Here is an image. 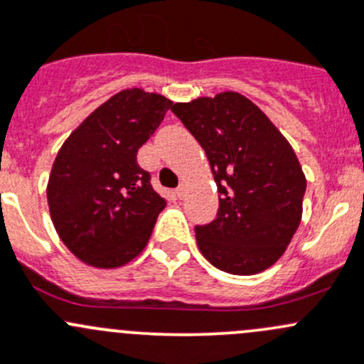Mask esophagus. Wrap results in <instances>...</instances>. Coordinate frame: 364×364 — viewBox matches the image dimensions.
Masks as SVG:
<instances>
[{
    "instance_id": "34e87169",
    "label": "esophagus",
    "mask_w": 364,
    "mask_h": 364,
    "mask_svg": "<svg viewBox=\"0 0 364 364\" xmlns=\"http://www.w3.org/2000/svg\"><path fill=\"white\" fill-rule=\"evenodd\" d=\"M185 190H186V185H185V183H181V185L178 186V190H176V196H178L179 199H181V197L185 196Z\"/></svg>"
}]
</instances>
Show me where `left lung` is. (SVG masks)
<instances>
[{
    "label": "left lung",
    "mask_w": 364,
    "mask_h": 364,
    "mask_svg": "<svg viewBox=\"0 0 364 364\" xmlns=\"http://www.w3.org/2000/svg\"><path fill=\"white\" fill-rule=\"evenodd\" d=\"M171 110L206 151L217 183V218L196 228L203 256L232 276L270 268L302 218L306 176L294 147L252 101L232 90Z\"/></svg>",
    "instance_id": "1"
}]
</instances>
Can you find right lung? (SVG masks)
<instances>
[{"instance_id": "right-lung-1", "label": "right lung", "mask_w": 364, "mask_h": 364, "mask_svg": "<svg viewBox=\"0 0 364 364\" xmlns=\"http://www.w3.org/2000/svg\"><path fill=\"white\" fill-rule=\"evenodd\" d=\"M171 107L161 94L126 88L60 147L46 188L49 215L63 245L88 267H124L146 249L167 200L136 153Z\"/></svg>"}]
</instances>
